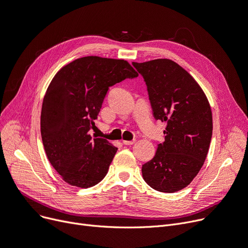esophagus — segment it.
<instances>
[{"instance_id": "34e87169", "label": "esophagus", "mask_w": 248, "mask_h": 248, "mask_svg": "<svg viewBox=\"0 0 248 248\" xmlns=\"http://www.w3.org/2000/svg\"><path fill=\"white\" fill-rule=\"evenodd\" d=\"M123 143L124 144V145H133V144H135L136 143V140H132V141H123Z\"/></svg>"}]
</instances>
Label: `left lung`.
<instances>
[{
    "mask_svg": "<svg viewBox=\"0 0 248 248\" xmlns=\"http://www.w3.org/2000/svg\"><path fill=\"white\" fill-rule=\"evenodd\" d=\"M143 77L155 119L167 123L164 142L142 166L143 179L159 192L187 187L202 168L213 135V114L197 81L170 59L133 62Z\"/></svg>",
    "mask_w": 248,
    "mask_h": 248,
    "instance_id": "obj_1",
    "label": "left lung"
}]
</instances>
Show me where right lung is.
Wrapping results in <instances>:
<instances>
[{"label": "right lung", "mask_w": 248, "mask_h": 248, "mask_svg": "<svg viewBox=\"0 0 248 248\" xmlns=\"http://www.w3.org/2000/svg\"><path fill=\"white\" fill-rule=\"evenodd\" d=\"M137 77L125 60L87 56L53 78L43 101L41 135L50 163L69 185L89 188L106 176L117 148L89 132L109 87Z\"/></svg>", "instance_id": "add662e5"}]
</instances>
